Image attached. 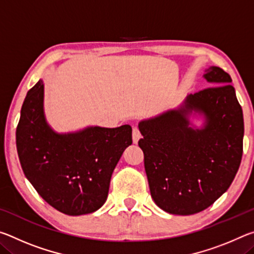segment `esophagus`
<instances>
[{"mask_svg":"<svg viewBox=\"0 0 254 254\" xmlns=\"http://www.w3.org/2000/svg\"><path fill=\"white\" fill-rule=\"evenodd\" d=\"M140 137H141V132H140V130H139V127H133V130H132V139H133V142L137 143V141H139Z\"/></svg>","mask_w":254,"mask_h":254,"instance_id":"obj_1","label":"esophagus"}]
</instances>
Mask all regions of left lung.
<instances>
[{"mask_svg":"<svg viewBox=\"0 0 254 254\" xmlns=\"http://www.w3.org/2000/svg\"><path fill=\"white\" fill-rule=\"evenodd\" d=\"M208 86L190 94L179 110L139 124L150 192L170 214L191 215L209 207L229 189L243 153L242 107L231 76L212 66ZM204 113L201 130L188 127L189 111Z\"/></svg>","mask_w":254,"mask_h":254,"instance_id":"8db88e82","label":"left lung"}]
</instances>
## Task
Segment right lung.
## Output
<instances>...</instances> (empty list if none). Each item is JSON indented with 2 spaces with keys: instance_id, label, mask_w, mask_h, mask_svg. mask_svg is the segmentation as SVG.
<instances>
[{
  "instance_id": "obj_1",
  "label": "right lung",
  "mask_w": 254,
  "mask_h": 254,
  "mask_svg": "<svg viewBox=\"0 0 254 254\" xmlns=\"http://www.w3.org/2000/svg\"><path fill=\"white\" fill-rule=\"evenodd\" d=\"M132 143V127H94L57 134L44 115V83L28 92L16 127V150L38 194L64 214L78 216L105 203L113 170Z\"/></svg>"
}]
</instances>
